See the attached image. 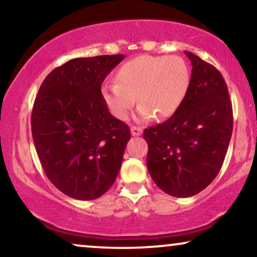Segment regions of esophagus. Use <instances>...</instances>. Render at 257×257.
Returning a JSON list of instances; mask_svg holds the SVG:
<instances>
[{"label":"esophagus","mask_w":257,"mask_h":257,"mask_svg":"<svg viewBox=\"0 0 257 257\" xmlns=\"http://www.w3.org/2000/svg\"><path fill=\"white\" fill-rule=\"evenodd\" d=\"M142 133H143L142 127H137V126H132V127H131V135L133 137L142 136Z\"/></svg>","instance_id":"34e87169"}]
</instances>
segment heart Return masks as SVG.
<instances>
[{
	"label": "heart",
	"mask_w": 257,
	"mask_h": 257,
	"mask_svg": "<svg viewBox=\"0 0 257 257\" xmlns=\"http://www.w3.org/2000/svg\"><path fill=\"white\" fill-rule=\"evenodd\" d=\"M115 82L101 89L115 118L125 120L138 97L139 120H149L154 114L164 119L173 115L184 103L191 73L179 56H140L120 66Z\"/></svg>",
	"instance_id": "obj_1"
}]
</instances>
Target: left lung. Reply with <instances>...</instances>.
<instances>
[{
	"label": "left lung",
	"instance_id": "left-lung-1",
	"mask_svg": "<svg viewBox=\"0 0 257 257\" xmlns=\"http://www.w3.org/2000/svg\"><path fill=\"white\" fill-rule=\"evenodd\" d=\"M192 76L184 103L163 124L144 131L147 170L158 187L188 198L216 178L233 132V108L221 73L192 52Z\"/></svg>",
	"mask_w": 257,
	"mask_h": 257
}]
</instances>
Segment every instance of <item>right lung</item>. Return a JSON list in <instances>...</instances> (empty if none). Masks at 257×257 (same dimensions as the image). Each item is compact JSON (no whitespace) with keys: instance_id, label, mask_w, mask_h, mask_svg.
I'll return each mask as SVG.
<instances>
[{"instance_id":"add662e5","label":"right lung","mask_w":257,"mask_h":257,"mask_svg":"<svg viewBox=\"0 0 257 257\" xmlns=\"http://www.w3.org/2000/svg\"><path fill=\"white\" fill-rule=\"evenodd\" d=\"M124 57L71 59L49 73L35 99V149L49 180L70 198H99L120 170L131 133L108 112L100 87Z\"/></svg>"}]
</instances>
